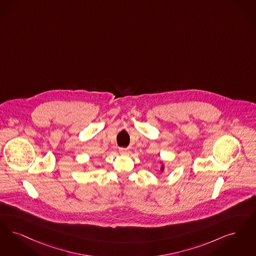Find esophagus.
<instances>
[{"label": "esophagus", "mask_w": 256, "mask_h": 256, "mask_svg": "<svg viewBox=\"0 0 256 256\" xmlns=\"http://www.w3.org/2000/svg\"><path fill=\"white\" fill-rule=\"evenodd\" d=\"M119 152L121 154H124V155H126V154H130V150H128V148H119Z\"/></svg>", "instance_id": "34e87169"}]
</instances>
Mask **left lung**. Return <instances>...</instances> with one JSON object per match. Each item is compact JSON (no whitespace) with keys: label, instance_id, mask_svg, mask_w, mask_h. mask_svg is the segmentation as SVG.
I'll return each mask as SVG.
<instances>
[{"label":"left lung","instance_id":"obj_1","mask_svg":"<svg viewBox=\"0 0 256 256\" xmlns=\"http://www.w3.org/2000/svg\"><path fill=\"white\" fill-rule=\"evenodd\" d=\"M162 170H163V168H162Z\"/></svg>","mask_w":256,"mask_h":256}]
</instances>
